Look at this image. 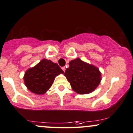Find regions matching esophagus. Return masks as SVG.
<instances>
[{"mask_svg": "<svg viewBox=\"0 0 133 133\" xmlns=\"http://www.w3.org/2000/svg\"><path fill=\"white\" fill-rule=\"evenodd\" d=\"M62 69L63 70V71L64 72H65V70H66V68H65V66H63V67H62Z\"/></svg>", "mask_w": 133, "mask_h": 133, "instance_id": "34e87169", "label": "esophagus"}]
</instances>
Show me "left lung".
Instances as JSON below:
<instances>
[{
	"mask_svg": "<svg viewBox=\"0 0 133 133\" xmlns=\"http://www.w3.org/2000/svg\"><path fill=\"white\" fill-rule=\"evenodd\" d=\"M69 65L64 76L75 92L87 94L97 88L102 79L101 73L97 67L82 61L79 58L71 60Z\"/></svg>",
	"mask_w": 133,
	"mask_h": 133,
	"instance_id": "8db88e82",
	"label": "left lung"
}]
</instances>
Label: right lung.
Masks as SVG:
<instances>
[{"mask_svg":"<svg viewBox=\"0 0 133 133\" xmlns=\"http://www.w3.org/2000/svg\"><path fill=\"white\" fill-rule=\"evenodd\" d=\"M63 73L58 64L44 58L26 71L23 77L24 84L34 94H44L52 86L55 77Z\"/></svg>","mask_w":133,"mask_h":133,"instance_id":"1","label":"right lung"}]
</instances>
